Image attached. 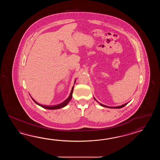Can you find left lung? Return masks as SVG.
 Listing matches in <instances>:
<instances>
[{"label":"left lung","mask_w":160,"mask_h":160,"mask_svg":"<svg viewBox=\"0 0 160 160\" xmlns=\"http://www.w3.org/2000/svg\"><path fill=\"white\" fill-rule=\"evenodd\" d=\"M94 98V99H95V101H97V102H98L97 100H96V99L95 98ZM98 103H99L100 104V105L102 106H103V107H105V108H112V109H120V108H123V107H124L125 106H126L127 104H128V103H125V104H124V105H122L121 106H116V107H111V106H106L104 105H103V104H101V103H99L98 102Z\"/></svg>","instance_id":"left-lung-1"}]
</instances>
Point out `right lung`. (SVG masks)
<instances>
[{"label":"right lung","mask_w":160,"mask_h":160,"mask_svg":"<svg viewBox=\"0 0 160 160\" xmlns=\"http://www.w3.org/2000/svg\"><path fill=\"white\" fill-rule=\"evenodd\" d=\"M75 81H76V79H75V82H74V84H75ZM74 86H73V87L72 88V91H71V92H70V95L68 96V98L66 99L64 102H62V103H60V104L57 105L47 106L41 105V104H39V103H38L37 102H36L31 97L32 99L34 101L36 104H37L38 105L40 106L41 107H42V108H44V109H49V110H56V109H61V108H64L65 106L67 105L68 104V102H70V100L72 99V92H73V88H74Z\"/></svg>","instance_id":"right-lung-1"}]
</instances>
